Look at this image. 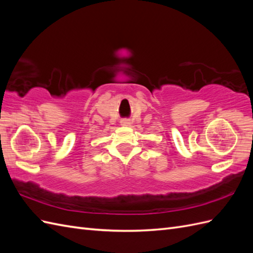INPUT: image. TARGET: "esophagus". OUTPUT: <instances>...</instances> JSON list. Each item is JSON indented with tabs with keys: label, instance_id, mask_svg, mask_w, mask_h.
<instances>
[{
	"label": "esophagus",
	"instance_id": "obj_1",
	"mask_svg": "<svg viewBox=\"0 0 253 253\" xmlns=\"http://www.w3.org/2000/svg\"><path fill=\"white\" fill-rule=\"evenodd\" d=\"M121 126H128L129 125H131V121L129 120H126V119H124V120H121Z\"/></svg>",
	"mask_w": 253,
	"mask_h": 253
}]
</instances>
